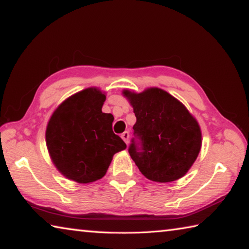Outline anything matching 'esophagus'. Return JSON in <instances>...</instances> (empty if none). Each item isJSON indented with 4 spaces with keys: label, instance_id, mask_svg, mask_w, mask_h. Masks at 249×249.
Segmentation results:
<instances>
[{
    "label": "esophagus",
    "instance_id": "esophagus-1",
    "mask_svg": "<svg viewBox=\"0 0 249 249\" xmlns=\"http://www.w3.org/2000/svg\"><path fill=\"white\" fill-rule=\"evenodd\" d=\"M121 137H122V139H123L126 143H128V139H129V133L128 132H124L123 134L121 135Z\"/></svg>",
    "mask_w": 249,
    "mask_h": 249
}]
</instances>
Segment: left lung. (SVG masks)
Segmentation results:
<instances>
[{
  "mask_svg": "<svg viewBox=\"0 0 249 249\" xmlns=\"http://www.w3.org/2000/svg\"><path fill=\"white\" fill-rule=\"evenodd\" d=\"M124 96L137 120L128 152L139 171L159 183L182 178L200 151L201 132L197 121L164 90L151 88L142 93L125 90Z\"/></svg>",
  "mask_w": 249,
  "mask_h": 249,
  "instance_id": "left-lung-1",
  "label": "left lung"
}]
</instances>
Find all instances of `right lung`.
Listing matches in <instances>:
<instances>
[{
  "mask_svg": "<svg viewBox=\"0 0 249 249\" xmlns=\"http://www.w3.org/2000/svg\"><path fill=\"white\" fill-rule=\"evenodd\" d=\"M106 96L94 88L67 99L49 121L47 147L57 170L78 183L105 176L116 152L126 143L113 133L110 113H103Z\"/></svg>",
  "mask_w": 249,
  "mask_h": 249,
  "instance_id": "1",
  "label": "right lung"
}]
</instances>
